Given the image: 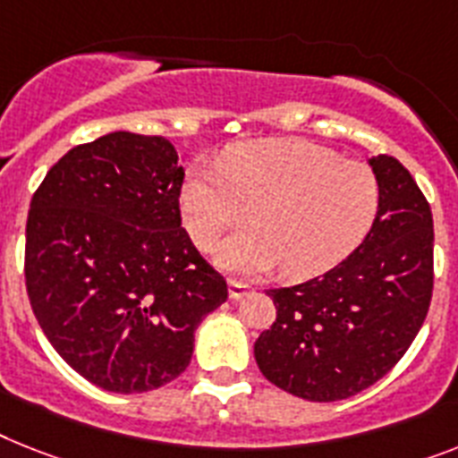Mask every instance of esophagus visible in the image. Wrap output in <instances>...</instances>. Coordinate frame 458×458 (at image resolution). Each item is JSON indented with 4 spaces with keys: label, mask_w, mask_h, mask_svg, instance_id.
<instances>
[{
    "label": "esophagus",
    "mask_w": 458,
    "mask_h": 458,
    "mask_svg": "<svg viewBox=\"0 0 458 458\" xmlns=\"http://www.w3.org/2000/svg\"><path fill=\"white\" fill-rule=\"evenodd\" d=\"M250 293V288L245 285V283L241 281H229V300H241V297H245V294Z\"/></svg>",
    "instance_id": "34e87169"
}]
</instances>
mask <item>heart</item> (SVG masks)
<instances>
[{"mask_svg":"<svg viewBox=\"0 0 458 458\" xmlns=\"http://www.w3.org/2000/svg\"><path fill=\"white\" fill-rule=\"evenodd\" d=\"M379 203L369 165L300 140L236 145L217 168L191 170L180 189L184 229L201 250H213L250 210L252 225L217 250L222 269L262 274L283 264L290 278L346 259L368 238Z\"/></svg>","mask_w":458,"mask_h":458,"instance_id":"1","label":"heart"}]
</instances>
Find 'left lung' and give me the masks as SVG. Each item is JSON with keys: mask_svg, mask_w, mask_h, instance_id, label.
Wrapping results in <instances>:
<instances>
[{"mask_svg": "<svg viewBox=\"0 0 458 458\" xmlns=\"http://www.w3.org/2000/svg\"><path fill=\"white\" fill-rule=\"evenodd\" d=\"M381 203L368 238L327 274L267 290L276 320L255 342L257 368L283 391L335 403L405 356L433 294V215L398 158H368Z\"/></svg>", "mask_w": 458, "mask_h": 458, "instance_id": "1", "label": "left lung"}]
</instances>
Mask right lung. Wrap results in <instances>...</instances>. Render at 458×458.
I'll use <instances>...</instances> for the list:
<instances>
[{
	"mask_svg": "<svg viewBox=\"0 0 458 458\" xmlns=\"http://www.w3.org/2000/svg\"><path fill=\"white\" fill-rule=\"evenodd\" d=\"M182 180L168 140L116 131L70 149L30 203L32 311L63 360L105 391L180 377L196 327L226 301L182 229Z\"/></svg>",
	"mask_w": 458,
	"mask_h": 458,
	"instance_id": "right-lung-1",
	"label": "right lung"
}]
</instances>
